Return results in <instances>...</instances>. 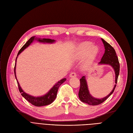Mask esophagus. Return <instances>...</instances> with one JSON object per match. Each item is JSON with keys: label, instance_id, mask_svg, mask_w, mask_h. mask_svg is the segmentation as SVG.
<instances>
[{"label": "esophagus", "instance_id": "esophagus-1", "mask_svg": "<svg viewBox=\"0 0 133 133\" xmlns=\"http://www.w3.org/2000/svg\"><path fill=\"white\" fill-rule=\"evenodd\" d=\"M76 76V73L73 72H72V73L70 74V75H69V77L72 78V77H75V76Z\"/></svg>", "mask_w": 133, "mask_h": 133}]
</instances>
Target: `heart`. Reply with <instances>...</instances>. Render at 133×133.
<instances>
[{
  "instance_id": "obj_1",
  "label": "heart",
  "mask_w": 133,
  "mask_h": 133,
  "mask_svg": "<svg viewBox=\"0 0 133 133\" xmlns=\"http://www.w3.org/2000/svg\"><path fill=\"white\" fill-rule=\"evenodd\" d=\"M98 51L99 49L97 47L93 46V45L90 43H85L78 47L76 52V57L81 59L86 56L89 53L88 57L83 64V67L86 68L91 64L92 61L97 54Z\"/></svg>"
}]
</instances>
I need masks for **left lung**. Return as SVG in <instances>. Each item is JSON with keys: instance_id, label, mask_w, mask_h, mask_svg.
<instances>
[{"instance_id": "8db88e82", "label": "left lung", "mask_w": 133, "mask_h": 133, "mask_svg": "<svg viewBox=\"0 0 133 133\" xmlns=\"http://www.w3.org/2000/svg\"><path fill=\"white\" fill-rule=\"evenodd\" d=\"M101 40L104 45L105 51H104V53L101 58V61L99 62V64L109 65L113 68L115 74V85H114L112 91L107 96L102 99H96L92 96L89 93L85 76H82V78L80 79V87L79 92V97L82 102L86 103L88 104L89 105H98V104L102 103L107 100L108 98V97L112 94L116 87L118 76L120 72V64L119 62H118V59L115 50L105 40H104L103 39H101Z\"/></svg>"}]
</instances>
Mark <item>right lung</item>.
I'll return each mask as SVG.
<instances>
[{
  "mask_svg": "<svg viewBox=\"0 0 133 133\" xmlns=\"http://www.w3.org/2000/svg\"><path fill=\"white\" fill-rule=\"evenodd\" d=\"M34 40H37L38 41L40 42V43H50V44L53 43L55 41V40H53V39H45V38L41 39V38H37L36 37H32L26 42V43L19 50V51L18 53V55H17V57H18V56L19 55V54L22 52H23L26 47L29 46ZM17 57L16 58L15 69H14V70H15V77H16V79L17 81L18 88H19V92L21 93V94H22V95L27 101H29L30 103H31L32 104H33V105H34L35 106H37V107L44 106H46V105H48V104H50L52 103L55 99L56 97H57V92H58L60 86L62 84V83H64L66 80V79L64 78V79H61V80L59 81L57 83H56L53 86V87L50 90H49V92L44 95L38 96V97H34L33 96L30 95L24 92V90L22 89V88H21V87L19 85V83L18 82L17 79L16 78V61H17Z\"/></svg>",
  "mask_w": 133,
  "mask_h": 133,
  "instance_id": "obj_1",
  "label": "right lung"
}]
</instances>
